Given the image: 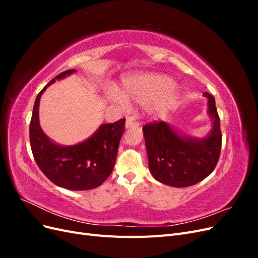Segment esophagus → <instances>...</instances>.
<instances>
[{"instance_id":"esophagus-1","label":"esophagus","mask_w":258,"mask_h":258,"mask_svg":"<svg viewBox=\"0 0 258 258\" xmlns=\"http://www.w3.org/2000/svg\"><path fill=\"white\" fill-rule=\"evenodd\" d=\"M138 124H139V123L136 122L134 118H128L127 121H126V128H130V127H132V126H138Z\"/></svg>"}]
</instances>
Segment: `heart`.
I'll return each mask as SVG.
<instances>
[{
    "instance_id": "1",
    "label": "heart",
    "mask_w": 258,
    "mask_h": 258,
    "mask_svg": "<svg viewBox=\"0 0 258 258\" xmlns=\"http://www.w3.org/2000/svg\"><path fill=\"white\" fill-rule=\"evenodd\" d=\"M123 93L135 102L150 106L154 115H159L168 110L178 95V86L170 77L157 73H137L129 75L123 81ZM112 103L121 107L128 106V99L118 90L106 93Z\"/></svg>"
}]
</instances>
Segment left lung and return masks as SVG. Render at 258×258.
I'll return each mask as SVG.
<instances>
[{
    "mask_svg": "<svg viewBox=\"0 0 258 258\" xmlns=\"http://www.w3.org/2000/svg\"><path fill=\"white\" fill-rule=\"evenodd\" d=\"M208 113L212 118V130L202 139L179 135L165 121L145 124L143 134L148 166L158 182L173 187H187L201 182L213 172L220 158L222 132L215 99L209 92Z\"/></svg>",
    "mask_w": 258,
    "mask_h": 258,
    "instance_id": "left-lung-1",
    "label": "left lung"
}]
</instances>
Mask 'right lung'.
I'll use <instances>...</instances> for the list:
<instances>
[{
    "instance_id": "1",
    "label": "right lung",
    "mask_w": 258,
    "mask_h": 258,
    "mask_svg": "<svg viewBox=\"0 0 258 258\" xmlns=\"http://www.w3.org/2000/svg\"><path fill=\"white\" fill-rule=\"evenodd\" d=\"M74 72L75 70H68L60 73L37 95L30 121V144L38 168L49 181L70 190H88L100 186L111 175L126 119L101 124L90 138L76 145L53 143L38 121L41 96L56 80Z\"/></svg>"
}]
</instances>
